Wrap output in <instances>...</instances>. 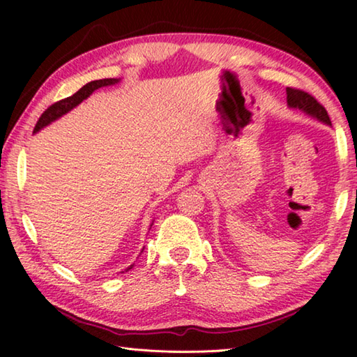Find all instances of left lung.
<instances>
[{
  "instance_id": "8db88e82",
  "label": "left lung",
  "mask_w": 357,
  "mask_h": 357,
  "mask_svg": "<svg viewBox=\"0 0 357 357\" xmlns=\"http://www.w3.org/2000/svg\"><path fill=\"white\" fill-rule=\"evenodd\" d=\"M287 104L291 109H299L305 112L307 115L316 118L317 121H322L327 126H331V121L327 110H325L321 102H317L314 96L304 92V90L287 87Z\"/></svg>"
}]
</instances>
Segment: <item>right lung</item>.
Here are the masks:
<instances>
[{
    "instance_id": "obj_1",
    "label": "right lung",
    "mask_w": 357,
    "mask_h": 357,
    "mask_svg": "<svg viewBox=\"0 0 357 357\" xmlns=\"http://www.w3.org/2000/svg\"><path fill=\"white\" fill-rule=\"evenodd\" d=\"M116 82H119L118 78H105V79L90 81V82H87L86 86H82L77 93H73L69 98H64V100L58 101L55 104H52L50 107H47V109L44 110V113L40 116V119H38V123H36V126L33 128V133H36L38 130H41L43 127L49 126L55 119L61 118L63 115H66L67 112H70L73 107H77L78 104H81L82 101L87 100V98L92 95L96 89L105 87V86H113V84H116ZM130 268H133V265H130V267H127L124 271H128ZM124 271H121V273H124Z\"/></svg>"
}]
</instances>
